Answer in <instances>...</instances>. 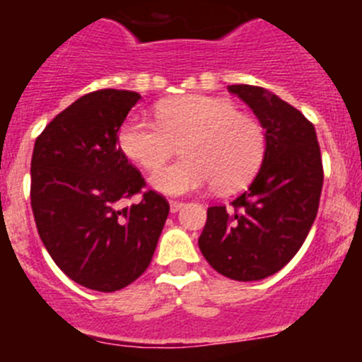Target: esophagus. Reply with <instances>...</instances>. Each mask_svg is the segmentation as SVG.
I'll list each match as a JSON object with an SVG mask.
<instances>
[{
    "mask_svg": "<svg viewBox=\"0 0 362 362\" xmlns=\"http://www.w3.org/2000/svg\"><path fill=\"white\" fill-rule=\"evenodd\" d=\"M185 203L183 201H170V212H179V210L183 209Z\"/></svg>",
    "mask_w": 362,
    "mask_h": 362,
    "instance_id": "esophagus-1",
    "label": "esophagus"
}]
</instances>
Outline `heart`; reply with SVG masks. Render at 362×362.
I'll use <instances>...</instances> for the list:
<instances>
[{"instance_id":"heart-1","label":"heart","mask_w":362,"mask_h":362,"mask_svg":"<svg viewBox=\"0 0 362 362\" xmlns=\"http://www.w3.org/2000/svg\"><path fill=\"white\" fill-rule=\"evenodd\" d=\"M158 123L132 116L121 124L117 145L145 170H156L184 141L185 159L159 169L150 183L168 196H183L216 183L219 190L245 185L264 156V130L228 99L190 94L161 101Z\"/></svg>"}]
</instances>
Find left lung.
<instances>
[{"label":"left lung","mask_w":362,"mask_h":362,"mask_svg":"<svg viewBox=\"0 0 362 362\" xmlns=\"http://www.w3.org/2000/svg\"><path fill=\"white\" fill-rule=\"evenodd\" d=\"M228 92L254 110L267 132L263 165L250 187L206 212L199 250L210 267L233 281H259L299 252L322 190V161L313 124L276 94L254 85Z\"/></svg>","instance_id":"obj_1"}]
</instances>
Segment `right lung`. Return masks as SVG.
I'll return each instance as SVG.
<instances>
[{
	"mask_svg": "<svg viewBox=\"0 0 362 362\" xmlns=\"http://www.w3.org/2000/svg\"><path fill=\"white\" fill-rule=\"evenodd\" d=\"M137 92L103 88L83 95L37 136L30 163V204L54 263L85 288L116 292L141 276L170 204L117 146V130Z\"/></svg>",
	"mask_w": 362,
	"mask_h": 362,
	"instance_id": "right-lung-1",
	"label": "right lung"
}]
</instances>
